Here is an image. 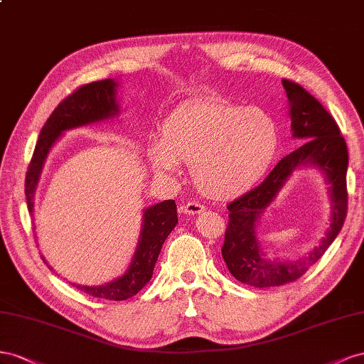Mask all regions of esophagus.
Masks as SVG:
<instances>
[{"mask_svg":"<svg viewBox=\"0 0 364 364\" xmlns=\"http://www.w3.org/2000/svg\"><path fill=\"white\" fill-rule=\"evenodd\" d=\"M205 210V207L198 204L196 201H189L186 203L184 205H181V212L186 215H195V213H201Z\"/></svg>","mask_w":364,"mask_h":364,"instance_id":"obj_1","label":"esophagus"}]
</instances>
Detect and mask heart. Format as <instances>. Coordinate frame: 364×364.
<instances>
[{
	"label": "heart",
	"instance_id": "obj_1",
	"mask_svg": "<svg viewBox=\"0 0 364 364\" xmlns=\"http://www.w3.org/2000/svg\"><path fill=\"white\" fill-rule=\"evenodd\" d=\"M279 148L280 129L272 114L204 95L175 108L146 152L157 173L173 175L180 163H191L196 189L207 198L230 200L262 178Z\"/></svg>",
	"mask_w": 364,
	"mask_h": 364
}]
</instances>
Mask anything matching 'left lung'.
Instances as JSON below:
<instances>
[{"label":"left lung","mask_w":364,"mask_h":364,"mask_svg":"<svg viewBox=\"0 0 364 364\" xmlns=\"http://www.w3.org/2000/svg\"><path fill=\"white\" fill-rule=\"evenodd\" d=\"M287 92L293 137L302 146L280 160L267 178L227 205L228 225L223 257L236 280L256 288L280 287L299 279L325 255L343 227L348 212V148L338 124L321 103L296 82L282 79ZM313 165L326 176L331 201V223L321 244L297 262H272L257 241V224L282 190L289 176L300 167Z\"/></svg>","instance_id":"8db88e82"}]
</instances>
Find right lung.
<instances>
[{
    "instance_id": "add662e5",
    "label": "right lung",
    "mask_w": 364,
    "mask_h": 364,
    "mask_svg": "<svg viewBox=\"0 0 364 364\" xmlns=\"http://www.w3.org/2000/svg\"><path fill=\"white\" fill-rule=\"evenodd\" d=\"M117 88L119 82L116 79L91 82L62 100L58 108L51 112V116L41 129L33 157L26 175V198L30 213H33L36 188L51 148L68 129L117 117L120 112ZM176 223H178V216H176V204L173 200H164L148 207L143 210V223L136 253H134L124 274L103 285H71L99 299L127 300L136 296L151 280L161 247ZM43 261L48 265L44 256ZM48 268L53 269L50 265Z\"/></svg>"
}]
</instances>
